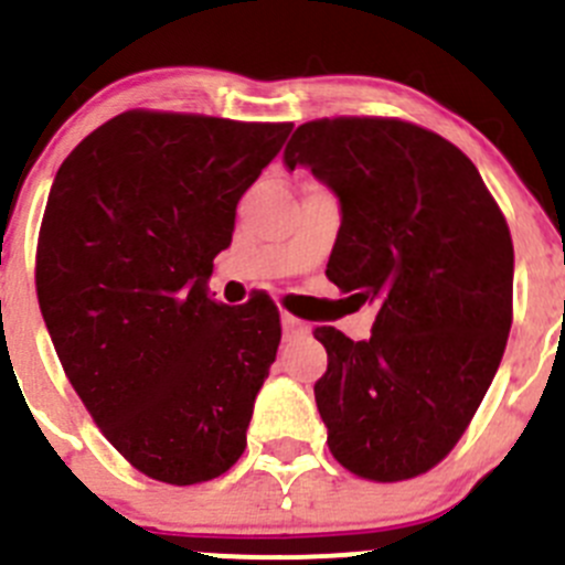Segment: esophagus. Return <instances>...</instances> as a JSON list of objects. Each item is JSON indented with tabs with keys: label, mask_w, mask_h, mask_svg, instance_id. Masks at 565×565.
<instances>
[{
	"label": "esophagus",
	"mask_w": 565,
	"mask_h": 565,
	"mask_svg": "<svg viewBox=\"0 0 565 565\" xmlns=\"http://www.w3.org/2000/svg\"><path fill=\"white\" fill-rule=\"evenodd\" d=\"M281 328H284V335H287V339H292V335L306 333V330H309V324H306L303 319L292 317L289 311H281Z\"/></svg>",
	"instance_id": "34e87169"
}]
</instances>
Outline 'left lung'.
<instances>
[{
  "instance_id": "1",
  "label": "left lung",
  "mask_w": 565,
  "mask_h": 565,
  "mask_svg": "<svg viewBox=\"0 0 565 565\" xmlns=\"http://www.w3.org/2000/svg\"><path fill=\"white\" fill-rule=\"evenodd\" d=\"M284 163L341 202L328 278L374 303L372 335L317 328L328 372L315 398L328 448L366 481L440 465L470 426L514 319V243L470 158L396 117L311 119Z\"/></svg>"
}]
</instances>
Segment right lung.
Returning a JSON list of instances; mask_svg holds the SVG:
<instances>
[{"label": "right lung", "mask_w": 565, "mask_h": 565, "mask_svg": "<svg viewBox=\"0 0 565 565\" xmlns=\"http://www.w3.org/2000/svg\"><path fill=\"white\" fill-rule=\"evenodd\" d=\"M289 130L130 108L54 177L35 256L45 328L106 440L156 481H213L246 451L281 319L267 298L218 303L207 278Z\"/></svg>", "instance_id": "right-lung-1"}]
</instances>
